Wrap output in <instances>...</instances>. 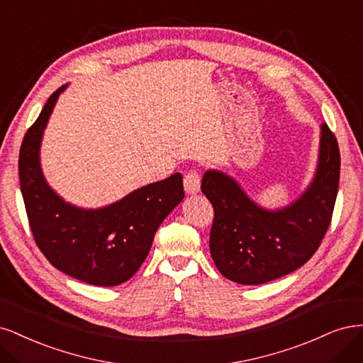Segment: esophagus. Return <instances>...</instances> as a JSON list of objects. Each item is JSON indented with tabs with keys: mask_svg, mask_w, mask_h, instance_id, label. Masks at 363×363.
<instances>
[{
	"mask_svg": "<svg viewBox=\"0 0 363 363\" xmlns=\"http://www.w3.org/2000/svg\"><path fill=\"white\" fill-rule=\"evenodd\" d=\"M184 189L189 194H194L201 189V174L197 170H190L184 177Z\"/></svg>",
	"mask_w": 363,
	"mask_h": 363,
	"instance_id": "34e87169",
	"label": "esophagus"
}]
</instances>
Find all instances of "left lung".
<instances>
[{"label": "left lung", "instance_id": "8db88e82", "mask_svg": "<svg viewBox=\"0 0 363 363\" xmlns=\"http://www.w3.org/2000/svg\"><path fill=\"white\" fill-rule=\"evenodd\" d=\"M339 169L336 137L323 123L313 181L286 208H261L235 179L220 170H208L201 189L214 208L209 250L218 272L241 285H261L305 265L330 226Z\"/></svg>", "mask_w": 363, "mask_h": 363}]
</instances>
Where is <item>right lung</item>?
Here are the masks:
<instances>
[{"label":"right lung","mask_w":363,"mask_h":363,"mask_svg":"<svg viewBox=\"0 0 363 363\" xmlns=\"http://www.w3.org/2000/svg\"><path fill=\"white\" fill-rule=\"evenodd\" d=\"M66 86L46 101L21 145L19 181L28 223L38 247L57 270L90 285L116 286L137 273L158 226L181 203L182 174L147 184L104 208L66 203L45 181L39 160L43 130Z\"/></svg>","instance_id":"right-lung-1"}]
</instances>
